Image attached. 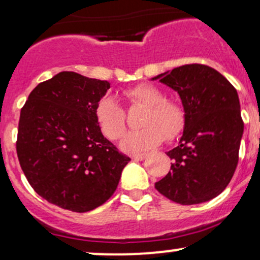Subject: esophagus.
<instances>
[{
    "label": "esophagus",
    "instance_id": "obj_1",
    "mask_svg": "<svg viewBox=\"0 0 260 260\" xmlns=\"http://www.w3.org/2000/svg\"><path fill=\"white\" fill-rule=\"evenodd\" d=\"M145 157H147V154H137V155H132V159H133V160H138V161L144 160Z\"/></svg>",
    "mask_w": 260,
    "mask_h": 260
}]
</instances>
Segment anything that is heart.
<instances>
[{
    "instance_id": "1",
    "label": "heart",
    "mask_w": 260,
    "mask_h": 260,
    "mask_svg": "<svg viewBox=\"0 0 260 260\" xmlns=\"http://www.w3.org/2000/svg\"><path fill=\"white\" fill-rule=\"evenodd\" d=\"M123 96L131 105L145 106L138 131L124 137L121 147L128 153H140L156 147L164 137L174 140L186 124V110L177 100L166 99L160 88L140 83L123 90ZM95 118L101 132L109 139L116 140L123 136L127 127L126 112L115 98L105 96L95 106Z\"/></svg>"
}]
</instances>
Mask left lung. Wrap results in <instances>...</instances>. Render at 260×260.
<instances>
[{"label": "left lung", "mask_w": 260, "mask_h": 260, "mask_svg": "<svg viewBox=\"0 0 260 260\" xmlns=\"http://www.w3.org/2000/svg\"><path fill=\"white\" fill-rule=\"evenodd\" d=\"M178 92L186 110L180 143L168 151L171 171L155 183L170 201L201 204L228 187L238 162L243 121L237 90L205 64H184L154 77Z\"/></svg>", "instance_id": "8db88e82"}]
</instances>
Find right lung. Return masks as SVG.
<instances>
[{"label": "right lung", "mask_w": 260, "mask_h": 260, "mask_svg": "<svg viewBox=\"0 0 260 260\" xmlns=\"http://www.w3.org/2000/svg\"><path fill=\"white\" fill-rule=\"evenodd\" d=\"M110 83L61 72L35 86L20 111L17 155L26 180L51 204L76 213L115 193L131 159L107 140L95 106Z\"/></svg>", "instance_id": "1"}]
</instances>
